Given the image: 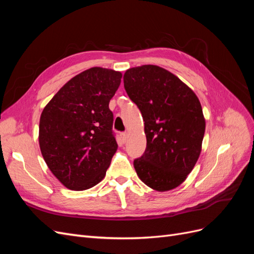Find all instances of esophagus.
Wrapping results in <instances>:
<instances>
[{
	"instance_id": "esophagus-1",
	"label": "esophagus",
	"mask_w": 254,
	"mask_h": 254,
	"mask_svg": "<svg viewBox=\"0 0 254 254\" xmlns=\"http://www.w3.org/2000/svg\"><path fill=\"white\" fill-rule=\"evenodd\" d=\"M121 140L123 143H126L127 140V134L126 133H121Z\"/></svg>"
}]
</instances>
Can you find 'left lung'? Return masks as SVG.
Masks as SVG:
<instances>
[{"label":"left lung","instance_id":"1","mask_svg":"<svg viewBox=\"0 0 254 254\" xmlns=\"http://www.w3.org/2000/svg\"><path fill=\"white\" fill-rule=\"evenodd\" d=\"M124 87L144 120L146 149L133 161L139 178L158 191L176 189L200 156L205 130L194 91L165 68L145 64L128 68Z\"/></svg>","mask_w":254,"mask_h":254}]
</instances>
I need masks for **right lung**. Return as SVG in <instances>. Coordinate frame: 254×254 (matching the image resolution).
I'll list each match as a JSON object with an SVG mask.
<instances>
[{
	"instance_id": "1",
	"label": "right lung",
	"mask_w": 254,
	"mask_h": 254,
	"mask_svg": "<svg viewBox=\"0 0 254 254\" xmlns=\"http://www.w3.org/2000/svg\"><path fill=\"white\" fill-rule=\"evenodd\" d=\"M122 73L94 66L74 76L44 107L39 123L42 157L67 189L84 190L101 182L118 149L110 99Z\"/></svg>"
}]
</instances>
